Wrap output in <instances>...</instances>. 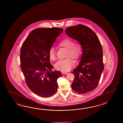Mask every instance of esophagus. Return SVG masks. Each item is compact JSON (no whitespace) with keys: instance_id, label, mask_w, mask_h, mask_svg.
Here are the masks:
<instances>
[{"instance_id":"obj_1","label":"esophagus","mask_w":123,"mask_h":123,"mask_svg":"<svg viewBox=\"0 0 123 123\" xmlns=\"http://www.w3.org/2000/svg\"><path fill=\"white\" fill-rule=\"evenodd\" d=\"M62 74H67V72H62Z\"/></svg>"}]
</instances>
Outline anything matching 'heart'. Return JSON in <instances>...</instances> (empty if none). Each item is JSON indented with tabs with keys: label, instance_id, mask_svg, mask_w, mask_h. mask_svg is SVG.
Instances as JSON below:
<instances>
[{
	"label": "heart",
	"instance_id": "b5f03b06",
	"mask_svg": "<svg viewBox=\"0 0 123 123\" xmlns=\"http://www.w3.org/2000/svg\"><path fill=\"white\" fill-rule=\"evenodd\" d=\"M58 46L64 47L67 50L66 57H71L74 59H78L82 53V47L79 43H74V41L69 39H63L59 43ZM48 55L50 60H55L56 52L53 47L50 48L48 51ZM73 65V62L70 58L58 61L55 64V68L59 70L67 72L70 70Z\"/></svg>",
	"mask_w": 123,
	"mask_h": 123
}]
</instances>
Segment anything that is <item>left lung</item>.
<instances>
[{
  "label": "left lung",
  "mask_w": 123,
  "mask_h": 123,
  "mask_svg": "<svg viewBox=\"0 0 123 123\" xmlns=\"http://www.w3.org/2000/svg\"><path fill=\"white\" fill-rule=\"evenodd\" d=\"M65 31L80 43L82 51L80 62L71 72L75 76L72 88L79 94L91 92L98 86L104 70L103 51L99 39L92 29L83 25L69 27Z\"/></svg>",
  "instance_id": "1"
}]
</instances>
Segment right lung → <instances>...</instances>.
<instances>
[{
  "label": "right lung",
  "mask_w": 123,
  "mask_h": 123,
  "mask_svg": "<svg viewBox=\"0 0 123 123\" xmlns=\"http://www.w3.org/2000/svg\"><path fill=\"white\" fill-rule=\"evenodd\" d=\"M62 28H40L29 34L21 47V69L29 88L40 97L49 98L58 90L60 71H51L48 51L57 37L62 32Z\"/></svg>",
  "instance_id": "obj_1"
}]
</instances>
